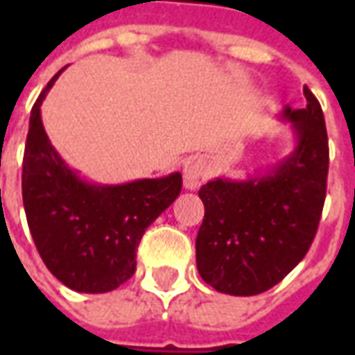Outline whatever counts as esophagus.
Here are the masks:
<instances>
[{"label":"esophagus","mask_w":355,"mask_h":355,"mask_svg":"<svg viewBox=\"0 0 355 355\" xmlns=\"http://www.w3.org/2000/svg\"><path fill=\"white\" fill-rule=\"evenodd\" d=\"M209 167L203 159H192L184 165V188L198 190L201 182L207 178Z\"/></svg>","instance_id":"esophagus-1"}]
</instances>
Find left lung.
Instances as JSON below:
<instances>
[{
	"mask_svg": "<svg viewBox=\"0 0 355 355\" xmlns=\"http://www.w3.org/2000/svg\"><path fill=\"white\" fill-rule=\"evenodd\" d=\"M285 106L295 144L289 155L245 178L216 177L200 188L205 216L196 239L203 282L224 295L251 297L279 283L304 259L325 201L329 146L318 98Z\"/></svg>",
	"mask_w": 355,
	"mask_h": 355,
	"instance_id": "8db88e82",
	"label": "left lung"
}]
</instances>
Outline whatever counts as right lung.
<instances>
[{
	"instance_id": "obj_1",
	"label": "right lung",
	"mask_w": 355,
	"mask_h": 355,
	"mask_svg": "<svg viewBox=\"0 0 355 355\" xmlns=\"http://www.w3.org/2000/svg\"><path fill=\"white\" fill-rule=\"evenodd\" d=\"M64 68L37 96L22 162V201L40 257L78 293L117 289L137 270V247L177 200L182 175L98 184L60 157L43 129L42 104Z\"/></svg>"
}]
</instances>
